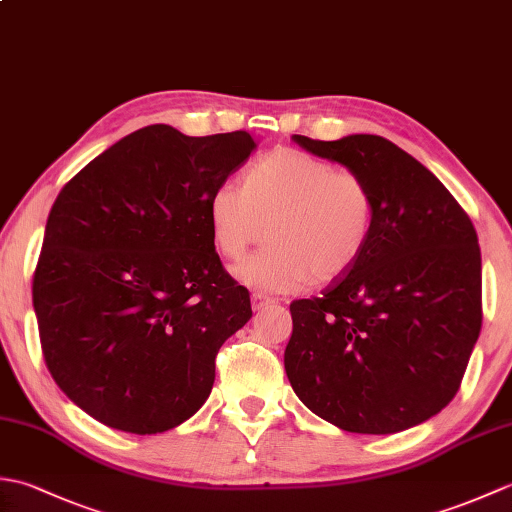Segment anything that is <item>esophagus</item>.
Segmentation results:
<instances>
[{"label":"esophagus","instance_id":"1","mask_svg":"<svg viewBox=\"0 0 512 512\" xmlns=\"http://www.w3.org/2000/svg\"><path fill=\"white\" fill-rule=\"evenodd\" d=\"M250 303H253V310L259 312V310H266L268 306H273L275 299L262 295V292H253V297H250Z\"/></svg>","mask_w":512,"mask_h":512}]
</instances>
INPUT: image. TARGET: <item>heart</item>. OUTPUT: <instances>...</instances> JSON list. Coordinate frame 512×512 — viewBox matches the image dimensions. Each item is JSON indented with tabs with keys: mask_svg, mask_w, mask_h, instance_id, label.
I'll return each mask as SVG.
<instances>
[{
	"mask_svg": "<svg viewBox=\"0 0 512 512\" xmlns=\"http://www.w3.org/2000/svg\"><path fill=\"white\" fill-rule=\"evenodd\" d=\"M217 250L242 259L264 235L270 242L235 268L239 281L266 292H297L345 275L372 239L376 202L365 180L299 149H275L224 182L209 198Z\"/></svg>",
	"mask_w": 512,
	"mask_h": 512,
	"instance_id": "heart-1",
	"label": "heart"
}]
</instances>
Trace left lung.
<instances>
[{"label":"left lung","instance_id":"obj_1","mask_svg":"<svg viewBox=\"0 0 512 512\" xmlns=\"http://www.w3.org/2000/svg\"><path fill=\"white\" fill-rule=\"evenodd\" d=\"M292 140L369 187L374 233L321 297L290 303L284 365L299 400L350 433H398L458 394L482 328V255L469 215L383 136Z\"/></svg>","mask_w":512,"mask_h":512}]
</instances>
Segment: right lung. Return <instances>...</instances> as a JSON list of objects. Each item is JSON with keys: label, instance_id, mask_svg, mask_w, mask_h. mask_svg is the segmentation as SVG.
<instances>
[{"label": "right lung", "instance_id": "right-lung-1", "mask_svg": "<svg viewBox=\"0 0 512 512\" xmlns=\"http://www.w3.org/2000/svg\"><path fill=\"white\" fill-rule=\"evenodd\" d=\"M255 147L149 125L54 200L32 306L54 383L94 420L151 436L209 398L217 352L253 317L215 253L209 198Z\"/></svg>", "mask_w": 512, "mask_h": 512}]
</instances>
